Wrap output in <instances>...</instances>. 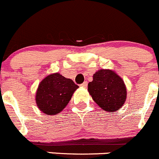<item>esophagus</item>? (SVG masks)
Returning a JSON list of instances; mask_svg holds the SVG:
<instances>
[{"instance_id":"1","label":"esophagus","mask_w":159,"mask_h":159,"mask_svg":"<svg viewBox=\"0 0 159 159\" xmlns=\"http://www.w3.org/2000/svg\"><path fill=\"white\" fill-rule=\"evenodd\" d=\"M80 86H81L82 87H85V88H86V86H87V82H86V81L84 82V83H82V84L80 85Z\"/></svg>"}]
</instances>
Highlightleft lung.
<instances>
[{
	"instance_id": "left-lung-1",
	"label": "left lung",
	"mask_w": 159,
	"mask_h": 159,
	"mask_svg": "<svg viewBox=\"0 0 159 159\" xmlns=\"http://www.w3.org/2000/svg\"><path fill=\"white\" fill-rule=\"evenodd\" d=\"M88 91L95 103L107 112H116L126 101L125 82L111 70L101 69L96 72L93 81L88 83Z\"/></svg>"
}]
</instances>
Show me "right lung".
I'll use <instances>...</instances> for the list:
<instances>
[{
    "mask_svg": "<svg viewBox=\"0 0 159 159\" xmlns=\"http://www.w3.org/2000/svg\"><path fill=\"white\" fill-rule=\"evenodd\" d=\"M79 86L59 73H52L39 83L35 94L38 108L44 114L55 115L63 111Z\"/></svg>",
    "mask_w": 159,
    "mask_h": 159,
    "instance_id": "1",
    "label": "right lung"
}]
</instances>
